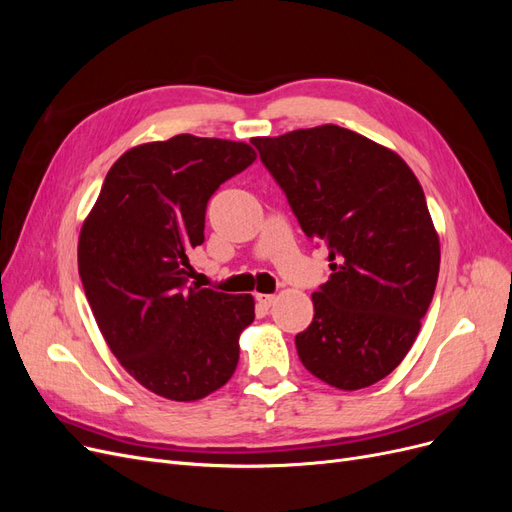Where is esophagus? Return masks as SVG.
Wrapping results in <instances>:
<instances>
[{
    "label": "esophagus",
    "mask_w": 512,
    "mask_h": 512,
    "mask_svg": "<svg viewBox=\"0 0 512 512\" xmlns=\"http://www.w3.org/2000/svg\"><path fill=\"white\" fill-rule=\"evenodd\" d=\"M256 301H258V305H262V307H271L273 303H275V294H256Z\"/></svg>",
    "instance_id": "esophagus-1"
}]
</instances>
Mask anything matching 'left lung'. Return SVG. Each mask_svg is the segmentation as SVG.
Returning <instances> with one entry per match:
<instances>
[{
    "instance_id": "8db88e82",
    "label": "left lung",
    "mask_w": 512,
    "mask_h": 512,
    "mask_svg": "<svg viewBox=\"0 0 512 512\" xmlns=\"http://www.w3.org/2000/svg\"><path fill=\"white\" fill-rule=\"evenodd\" d=\"M305 235L329 250L299 359L342 391L376 384L404 361L436 290L440 239L421 183L395 151L318 126L252 138Z\"/></svg>"
}]
</instances>
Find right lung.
Masks as SVG:
<instances>
[{
	"label": "right lung",
	"mask_w": 512,
	"mask_h": 512,
	"mask_svg": "<svg viewBox=\"0 0 512 512\" xmlns=\"http://www.w3.org/2000/svg\"><path fill=\"white\" fill-rule=\"evenodd\" d=\"M256 160L247 143L177 134L111 166L79 235V275L104 342L147 391L196 401L235 374L252 294L188 286L190 252L220 185Z\"/></svg>",
	"instance_id": "1"
}]
</instances>
